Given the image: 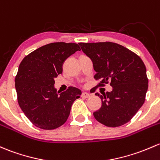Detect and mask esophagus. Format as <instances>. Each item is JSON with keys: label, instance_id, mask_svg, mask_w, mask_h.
Wrapping results in <instances>:
<instances>
[{"label": "esophagus", "instance_id": "obj_1", "mask_svg": "<svg viewBox=\"0 0 160 160\" xmlns=\"http://www.w3.org/2000/svg\"><path fill=\"white\" fill-rule=\"evenodd\" d=\"M90 97V94L87 93V92H83V93H82V97H83V98H88V97Z\"/></svg>", "mask_w": 160, "mask_h": 160}]
</instances>
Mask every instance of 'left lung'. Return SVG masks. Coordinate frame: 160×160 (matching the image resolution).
<instances>
[{
  "label": "left lung",
  "mask_w": 160,
  "mask_h": 160,
  "mask_svg": "<svg viewBox=\"0 0 160 160\" xmlns=\"http://www.w3.org/2000/svg\"><path fill=\"white\" fill-rule=\"evenodd\" d=\"M79 44L93 62L94 79L101 80L96 88L108 83L112 87L111 92L95 94L102 100L101 107L93 112L95 119L109 127L128 122L144 103L148 90L147 69L142 59L112 42Z\"/></svg>",
  "instance_id": "obj_1"
}]
</instances>
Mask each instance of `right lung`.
Wrapping results in <instances>:
<instances>
[{"mask_svg": "<svg viewBox=\"0 0 160 160\" xmlns=\"http://www.w3.org/2000/svg\"><path fill=\"white\" fill-rule=\"evenodd\" d=\"M80 50L74 43L56 42L42 46L25 57L15 77L18 101L32 123L43 129H54L66 122L73 102L81 90L70 87L60 93L54 78L63 71L70 55Z\"/></svg>", "mask_w": 160, "mask_h": 160, "instance_id": "add662e5", "label": "right lung"}]
</instances>
